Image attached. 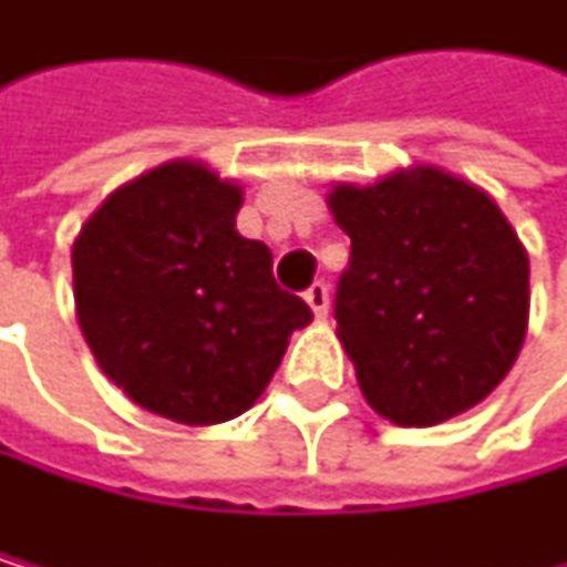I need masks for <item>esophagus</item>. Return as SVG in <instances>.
<instances>
[{"label": "esophagus", "mask_w": 567, "mask_h": 567, "mask_svg": "<svg viewBox=\"0 0 567 567\" xmlns=\"http://www.w3.org/2000/svg\"><path fill=\"white\" fill-rule=\"evenodd\" d=\"M305 301H308L311 311H316V319H326L329 316V287L322 280H316V284L305 290Z\"/></svg>", "instance_id": "1"}]
</instances>
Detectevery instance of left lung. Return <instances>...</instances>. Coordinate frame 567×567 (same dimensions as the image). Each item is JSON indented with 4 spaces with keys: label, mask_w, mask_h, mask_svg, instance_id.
I'll return each mask as SVG.
<instances>
[{
    "label": "left lung",
    "mask_w": 567,
    "mask_h": 567,
    "mask_svg": "<svg viewBox=\"0 0 567 567\" xmlns=\"http://www.w3.org/2000/svg\"><path fill=\"white\" fill-rule=\"evenodd\" d=\"M326 203L350 235L337 337L368 406L431 427L491 396L529 326V256L498 203L431 164Z\"/></svg>",
    "instance_id": "8db88e82"
}]
</instances>
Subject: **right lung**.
<instances>
[{
	"mask_svg": "<svg viewBox=\"0 0 567 567\" xmlns=\"http://www.w3.org/2000/svg\"><path fill=\"white\" fill-rule=\"evenodd\" d=\"M241 185L203 161L125 182L73 241L80 332L128 400L178 424H220L256 403L311 308L241 238Z\"/></svg>",
	"mask_w": 567,
	"mask_h": 567,
	"instance_id": "add662e5",
	"label": "right lung"
}]
</instances>
